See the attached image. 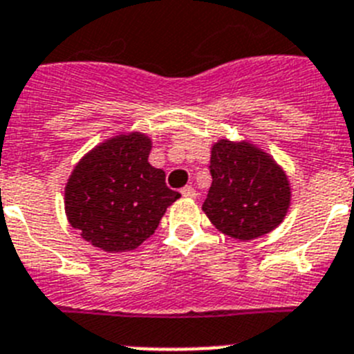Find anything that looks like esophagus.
Listing matches in <instances>:
<instances>
[{"mask_svg":"<svg viewBox=\"0 0 354 354\" xmlns=\"http://www.w3.org/2000/svg\"><path fill=\"white\" fill-rule=\"evenodd\" d=\"M181 196H183V198H187V199H192V198H196V190H194V187H183V189H181Z\"/></svg>","mask_w":354,"mask_h":354,"instance_id":"34e87169","label":"esophagus"}]
</instances>
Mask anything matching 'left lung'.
Returning a JSON list of instances; mask_svg holds the SVG:
<instances>
[{
	"instance_id": "8db88e82",
	"label": "left lung",
	"mask_w": 354,
	"mask_h": 354,
	"mask_svg": "<svg viewBox=\"0 0 354 354\" xmlns=\"http://www.w3.org/2000/svg\"><path fill=\"white\" fill-rule=\"evenodd\" d=\"M210 174L203 212L224 235L251 241L283 223L290 183L269 153L250 140L221 139L212 146Z\"/></svg>"
}]
</instances>
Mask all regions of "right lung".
<instances>
[{"mask_svg":"<svg viewBox=\"0 0 354 354\" xmlns=\"http://www.w3.org/2000/svg\"><path fill=\"white\" fill-rule=\"evenodd\" d=\"M151 139L140 131L97 144L75 165L66 183V215L85 241L106 253L137 250L158 228L180 192L147 158Z\"/></svg>","mask_w":354,"mask_h":354,"instance_id":"add662e5","label":"right lung"}]
</instances>
